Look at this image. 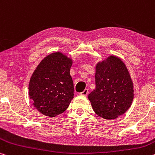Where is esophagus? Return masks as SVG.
<instances>
[{"instance_id":"34e87169","label":"esophagus","mask_w":155,"mask_h":155,"mask_svg":"<svg viewBox=\"0 0 155 155\" xmlns=\"http://www.w3.org/2000/svg\"><path fill=\"white\" fill-rule=\"evenodd\" d=\"M87 94H88V90L87 89H85L82 92L80 93V94L83 95V96H87Z\"/></svg>"}]
</instances>
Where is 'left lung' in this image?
Listing matches in <instances>:
<instances>
[{
	"label": "left lung",
	"mask_w": 155,
	"mask_h": 155,
	"mask_svg": "<svg viewBox=\"0 0 155 155\" xmlns=\"http://www.w3.org/2000/svg\"><path fill=\"white\" fill-rule=\"evenodd\" d=\"M96 88L88 95L94 112L105 119H114L131 106L134 86L125 63L111 55L96 65Z\"/></svg>",
	"instance_id": "8db88e82"
}]
</instances>
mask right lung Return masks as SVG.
Masks as SVG:
<instances>
[{
    "label": "right lung",
    "instance_id": "obj_1",
    "mask_svg": "<svg viewBox=\"0 0 155 155\" xmlns=\"http://www.w3.org/2000/svg\"><path fill=\"white\" fill-rule=\"evenodd\" d=\"M72 65V58L57 51L44 58L34 71L29 80V96L41 114L54 117L68 107L74 98L70 73Z\"/></svg>",
    "mask_w": 155,
    "mask_h": 155
}]
</instances>
